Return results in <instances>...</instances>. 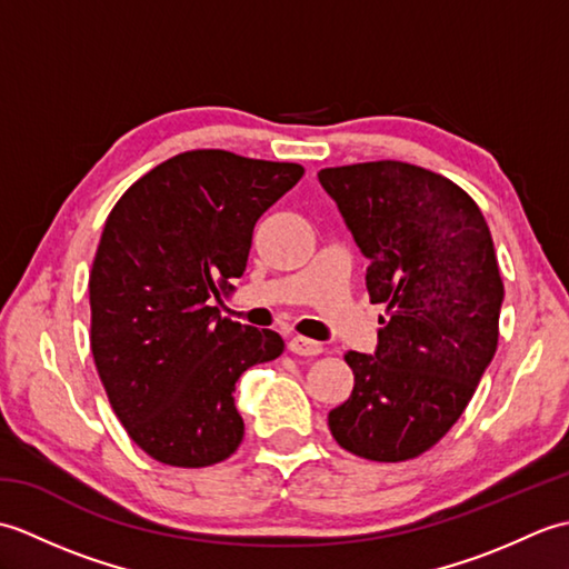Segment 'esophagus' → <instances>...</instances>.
Returning <instances> with one entry per match:
<instances>
[{
  "mask_svg": "<svg viewBox=\"0 0 569 569\" xmlns=\"http://www.w3.org/2000/svg\"><path fill=\"white\" fill-rule=\"evenodd\" d=\"M288 349H291V352L298 357H316L322 352V345L316 340H308V337L296 335L288 340Z\"/></svg>",
  "mask_w": 569,
  "mask_h": 569,
  "instance_id": "1",
  "label": "esophagus"
}]
</instances>
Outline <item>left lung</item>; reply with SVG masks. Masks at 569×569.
Instances as JSON below:
<instances>
[{
    "mask_svg": "<svg viewBox=\"0 0 569 569\" xmlns=\"http://www.w3.org/2000/svg\"><path fill=\"white\" fill-rule=\"evenodd\" d=\"M369 259L367 291L386 306L373 355L347 352L355 389L330 410L337 445L403 462L462 416L497 352L503 281L479 204L440 173L403 161L322 168Z\"/></svg>",
    "mask_w": 569,
    "mask_h": 569,
    "instance_id": "obj_1",
    "label": "left lung"
}]
</instances>
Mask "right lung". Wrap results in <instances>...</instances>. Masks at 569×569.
Here are the masks:
<instances>
[{"label": "right lung", "mask_w": 569, "mask_h": 569, "mask_svg": "<svg viewBox=\"0 0 569 569\" xmlns=\"http://www.w3.org/2000/svg\"><path fill=\"white\" fill-rule=\"evenodd\" d=\"M303 166L232 151L178 153L139 178L104 222L90 271V347L129 438L156 462L210 467L234 455V383L283 352L281 335L220 316L247 269L253 224Z\"/></svg>", "instance_id": "right-lung-1"}]
</instances>
